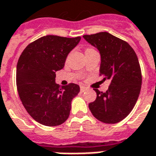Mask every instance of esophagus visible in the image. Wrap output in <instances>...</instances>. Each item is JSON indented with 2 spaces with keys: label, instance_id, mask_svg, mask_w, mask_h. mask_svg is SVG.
Segmentation results:
<instances>
[{
  "label": "esophagus",
  "instance_id": "obj_1",
  "mask_svg": "<svg viewBox=\"0 0 156 156\" xmlns=\"http://www.w3.org/2000/svg\"><path fill=\"white\" fill-rule=\"evenodd\" d=\"M87 90V88L86 87H83V86L80 87V90L82 92H84V91H86Z\"/></svg>",
  "mask_w": 156,
  "mask_h": 156
}]
</instances>
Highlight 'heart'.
<instances>
[{
  "instance_id": "b5f03b06",
  "label": "heart",
  "mask_w": 156,
  "mask_h": 156,
  "mask_svg": "<svg viewBox=\"0 0 156 156\" xmlns=\"http://www.w3.org/2000/svg\"><path fill=\"white\" fill-rule=\"evenodd\" d=\"M90 49H92V48H87V49H86V51H87V50H90Z\"/></svg>"
}]
</instances>
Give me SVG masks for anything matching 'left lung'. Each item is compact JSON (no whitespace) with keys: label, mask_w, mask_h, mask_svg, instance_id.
Here are the masks:
<instances>
[{"label":"left lung","mask_w":156,"mask_h":156,"mask_svg":"<svg viewBox=\"0 0 156 156\" xmlns=\"http://www.w3.org/2000/svg\"><path fill=\"white\" fill-rule=\"evenodd\" d=\"M83 38L100 51V76L110 82L106 92L94 89L97 96L89 108L101 122H120L130 113L140 94L142 72L138 56L126 41L108 32Z\"/></svg>","instance_id":"obj_1"}]
</instances>
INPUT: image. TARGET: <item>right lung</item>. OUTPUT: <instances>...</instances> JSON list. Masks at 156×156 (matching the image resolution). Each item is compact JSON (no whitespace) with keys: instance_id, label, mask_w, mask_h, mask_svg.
<instances>
[{"instance_id":"obj_1","label":"right lung","mask_w":156,"mask_h":156,"mask_svg":"<svg viewBox=\"0 0 156 156\" xmlns=\"http://www.w3.org/2000/svg\"><path fill=\"white\" fill-rule=\"evenodd\" d=\"M81 37L46 35L30 43L18 59L16 84L27 112L47 126H60L68 119L71 101L80 91L74 83L60 87L56 72L63 69L66 57Z\"/></svg>"}]
</instances>
